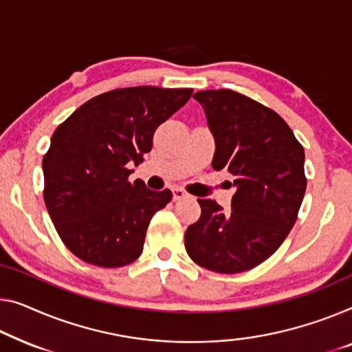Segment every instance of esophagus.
Listing matches in <instances>:
<instances>
[{"mask_svg": "<svg viewBox=\"0 0 352 352\" xmlns=\"http://www.w3.org/2000/svg\"><path fill=\"white\" fill-rule=\"evenodd\" d=\"M172 196H174V201H182V199L188 197V192L180 190V188H174V190H172Z\"/></svg>", "mask_w": 352, "mask_h": 352, "instance_id": "1", "label": "esophagus"}]
</instances>
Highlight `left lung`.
<instances>
[{"instance_id":"obj_1","label":"left lung","mask_w":352,"mask_h":352,"mask_svg":"<svg viewBox=\"0 0 352 352\" xmlns=\"http://www.w3.org/2000/svg\"><path fill=\"white\" fill-rule=\"evenodd\" d=\"M192 98L214 138L212 167L228 172L235 192L230 212L197 199L201 218L188 226L185 246L204 269L240 274L269 259L291 232L307 190L305 151L285 120L254 99L232 90Z\"/></svg>"}]
</instances>
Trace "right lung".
I'll return each mask as SVG.
<instances>
[{"label":"right lung","mask_w":352,"mask_h":352,"mask_svg":"<svg viewBox=\"0 0 352 352\" xmlns=\"http://www.w3.org/2000/svg\"><path fill=\"white\" fill-rule=\"evenodd\" d=\"M191 88L131 87L91 98L55 129L42 160L44 201L56 232L88 264L123 267L142 254L146 228L172 192L129 182L161 123Z\"/></svg>","instance_id":"1"}]
</instances>
